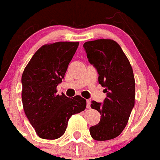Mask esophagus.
Listing matches in <instances>:
<instances>
[{"label": "esophagus", "instance_id": "obj_1", "mask_svg": "<svg viewBox=\"0 0 160 160\" xmlns=\"http://www.w3.org/2000/svg\"><path fill=\"white\" fill-rule=\"evenodd\" d=\"M87 105H86V107H87V108H91V102L89 100H87Z\"/></svg>", "mask_w": 160, "mask_h": 160}]
</instances>
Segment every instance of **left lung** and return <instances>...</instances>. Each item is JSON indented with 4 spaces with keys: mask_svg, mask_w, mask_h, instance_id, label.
<instances>
[{
    "mask_svg": "<svg viewBox=\"0 0 160 160\" xmlns=\"http://www.w3.org/2000/svg\"><path fill=\"white\" fill-rule=\"evenodd\" d=\"M87 57L99 74L98 81L107 93L103 103L92 100L91 108L101 115L99 123L91 127L92 137L98 141L120 135L135 105V78L128 59L120 46L110 39L83 44Z\"/></svg>",
    "mask_w": 160,
    "mask_h": 160,
    "instance_id": "obj_1",
    "label": "left lung"
}]
</instances>
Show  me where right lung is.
I'll return each mask as SVG.
<instances>
[{
	"instance_id": "right-lung-1",
	"label": "right lung",
	"mask_w": 160,
	"mask_h": 160,
	"mask_svg": "<svg viewBox=\"0 0 160 160\" xmlns=\"http://www.w3.org/2000/svg\"><path fill=\"white\" fill-rule=\"evenodd\" d=\"M79 42H56L43 45L35 52L21 77L23 108L37 136L56 139L65 132L72 115L86 108L80 96L68 98L57 94Z\"/></svg>"
}]
</instances>
